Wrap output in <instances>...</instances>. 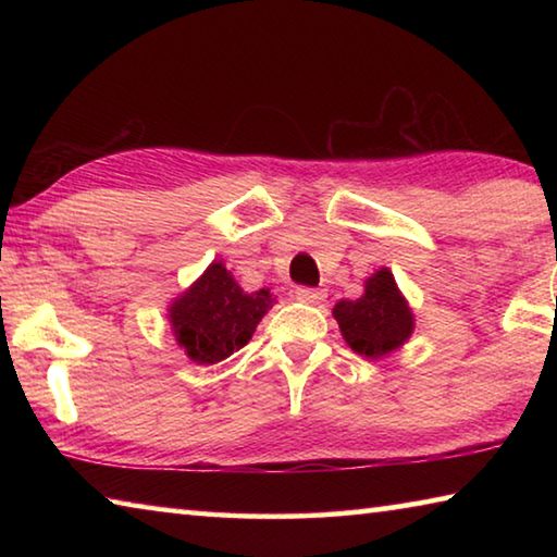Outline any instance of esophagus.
<instances>
[{
  "instance_id": "esophagus-1",
  "label": "esophagus",
  "mask_w": 557,
  "mask_h": 557,
  "mask_svg": "<svg viewBox=\"0 0 557 557\" xmlns=\"http://www.w3.org/2000/svg\"><path fill=\"white\" fill-rule=\"evenodd\" d=\"M326 292L324 289H317V287H297L295 289V299L305 301V305H319V301H324Z\"/></svg>"
}]
</instances>
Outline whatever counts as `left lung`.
<instances>
[{"label":"left lung","mask_w":557,"mask_h":557,"mask_svg":"<svg viewBox=\"0 0 557 557\" xmlns=\"http://www.w3.org/2000/svg\"><path fill=\"white\" fill-rule=\"evenodd\" d=\"M334 317L346 344L369 358L395 351L412 334L410 307L385 268L366 280L363 297L338 301Z\"/></svg>","instance_id":"8db88e82"}]
</instances>
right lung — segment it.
<instances>
[{
  "mask_svg": "<svg viewBox=\"0 0 557 557\" xmlns=\"http://www.w3.org/2000/svg\"><path fill=\"white\" fill-rule=\"evenodd\" d=\"M268 289L243 292L221 262L203 272L169 309L176 342L196 363H219L250 342L272 307Z\"/></svg>",
  "mask_w": 557,
  "mask_h": 557,
  "instance_id": "obj_1",
  "label": "right lung"
}]
</instances>
